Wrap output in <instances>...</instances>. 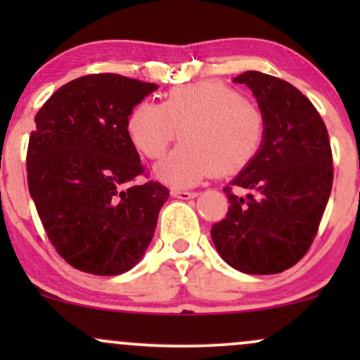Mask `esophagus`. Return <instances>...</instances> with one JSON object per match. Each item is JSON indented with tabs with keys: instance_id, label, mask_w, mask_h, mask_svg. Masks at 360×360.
Instances as JSON below:
<instances>
[{
	"instance_id": "34e87169",
	"label": "esophagus",
	"mask_w": 360,
	"mask_h": 360,
	"mask_svg": "<svg viewBox=\"0 0 360 360\" xmlns=\"http://www.w3.org/2000/svg\"><path fill=\"white\" fill-rule=\"evenodd\" d=\"M171 194L174 198H179V200H191V198L198 196V193L184 191V189H171Z\"/></svg>"
}]
</instances>
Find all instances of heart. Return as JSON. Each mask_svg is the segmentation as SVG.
Here are the masks:
<instances>
[{"label":"heart","mask_w":360,"mask_h":360,"mask_svg":"<svg viewBox=\"0 0 360 360\" xmlns=\"http://www.w3.org/2000/svg\"><path fill=\"white\" fill-rule=\"evenodd\" d=\"M127 134L152 160L181 137L183 143L155 172L172 186H193L212 174L233 176L249 167L264 146L266 117L238 91L206 81L171 89L162 105L139 103L127 118Z\"/></svg>","instance_id":"1"}]
</instances>
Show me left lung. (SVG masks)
<instances>
[{"label":"left lung","instance_id":"left-lung-1","mask_svg":"<svg viewBox=\"0 0 360 360\" xmlns=\"http://www.w3.org/2000/svg\"><path fill=\"white\" fill-rule=\"evenodd\" d=\"M233 82L254 93L266 117V139L254 162L223 188L229 213L212 226V238L233 269L278 274L307 254L328 203V131L311 101L288 81L247 71ZM233 187L252 193L238 197Z\"/></svg>","mask_w":360,"mask_h":360}]
</instances>
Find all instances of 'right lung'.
<instances>
[{
    "label": "right lung",
    "mask_w": 360,
    "mask_h": 360,
    "mask_svg": "<svg viewBox=\"0 0 360 360\" xmlns=\"http://www.w3.org/2000/svg\"><path fill=\"white\" fill-rule=\"evenodd\" d=\"M159 86L120 74L64 84L35 115L27 179L49 240L72 267L96 276L130 271L154 237L169 189L147 181L127 118Z\"/></svg>",
    "instance_id": "1"
}]
</instances>
